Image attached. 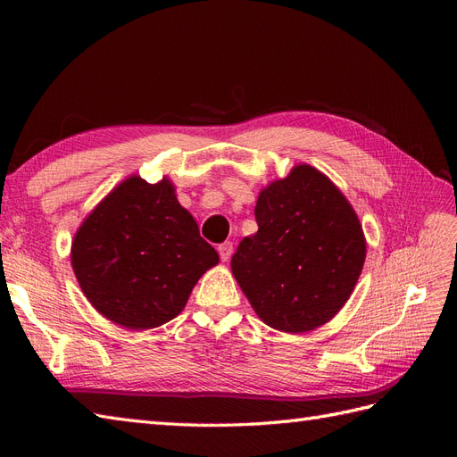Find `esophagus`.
<instances>
[{
  "mask_svg": "<svg viewBox=\"0 0 457 457\" xmlns=\"http://www.w3.org/2000/svg\"><path fill=\"white\" fill-rule=\"evenodd\" d=\"M232 242H223V244H219L217 245V252H219V257H220V261H228L230 259V255H232Z\"/></svg>",
  "mask_w": 457,
  "mask_h": 457,
  "instance_id": "1",
  "label": "esophagus"
}]
</instances>
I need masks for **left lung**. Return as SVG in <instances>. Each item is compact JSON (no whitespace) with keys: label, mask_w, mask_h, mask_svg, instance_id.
I'll use <instances>...</instances> for the list:
<instances>
[{"label":"left lung","mask_w":457,"mask_h":457,"mask_svg":"<svg viewBox=\"0 0 457 457\" xmlns=\"http://www.w3.org/2000/svg\"><path fill=\"white\" fill-rule=\"evenodd\" d=\"M255 220L259 230L240 242L230 269L261 320L287 334L331 320L366 259L347 198L318 170L297 165L261 190Z\"/></svg>","instance_id":"left-lung-1"}]
</instances>
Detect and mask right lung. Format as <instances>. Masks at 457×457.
Returning <instances> with one entry per match:
<instances>
[{
  "label": "right lung",
  "instance_id": "obj_1",
  "mask_svg": "<svg viewBox=\"0 0 457 457\" xmlns=\"http://www.w3.org/2000/svg\"><path fill=\"white\" fill-rule=\"evenodd\" d=\"M219 262L163 179L129 177L95 207L72 242V267L91 305L129 329L170 322Z\"/></svg>",
  "mask_w": 457,
  "mask_h": 457
}]
</instances>
